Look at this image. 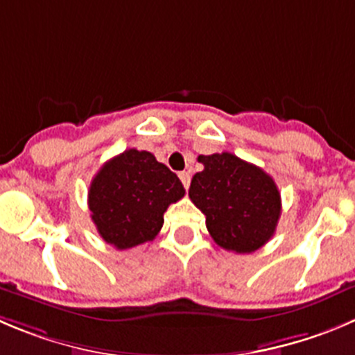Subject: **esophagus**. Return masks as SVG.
I'll list each match as a JSON object with an SVG mask.
<instances>
[{
  "label": "esophagus",
  "instance_id": "obj_1",
  "mask_svg": "<svg viewBox=\"0 0 355 355\" xmlns=\"http://www.w3.org/2000/svg\"><path fill=\"white\" fill-rule=\"evenodd\" d=\"M180 180H181V183H183V187L188 190V187H190V172H187V171L180 172Z\"/></svg>",
  "mask_w": 355,
  "mask_h": 355
}]
</instances>
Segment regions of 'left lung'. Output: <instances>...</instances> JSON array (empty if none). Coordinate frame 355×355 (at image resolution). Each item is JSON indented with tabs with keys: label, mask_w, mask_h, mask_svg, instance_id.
<instances>
[{
	"label": "left lung",
	"mask_w": 355,
	"mask_h": 355,
	"mask_svg": "<svg viewBox=\"0 0 355 355\" xmlns=\"http://www.w3.org/2000/svg\"><path fill=\"white\" fill-rule=\"evenodd\" d=\"M204 171L193 175L191 202L219 248L254 252L273 237L281 218V193L263 168L232 153L200 155Z\"/></svg>",
	"instance_id": "8db88e82"
}]
</instances>
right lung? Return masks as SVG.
Returning a JSON list of instances; mask_svg holds the SVG:
<instances>
[{
    "label": "right lung",
    "instance_id": "1",
    "mask_svg": "<svg viewBox=\"0 0 355 355\" xmlns=\"http://www.w3.org/2000/svg\"><path fill=\"white\" fill-rule=\"evenodd\" d=\"M184 197L180 178L150 151L125 150L107 160L90 183L89 209L97 232L116 249L153 241L164 212Z\"/></svg>",
    "mask_w": 355,
    "mask_h": 355
}]
</instances>
